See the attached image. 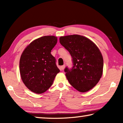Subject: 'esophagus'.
<instances>
[{
  "mask_svg": "<svg viewBox=\"0 0 123 123\" xmlns=\"http://www.w3.org/2000/svg\"><path fill=\"white\" fill-rule=\"evenodd\" d=\"M64 68H65V65H63L61 66V70H63L64 69Z\"/></svg>",
  "mask_w": 123,
  "mask_h": 123,
  "instance_id": "34e87169",
  "label": "esophagus"
}]
</instances>
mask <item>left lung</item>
Segmentation results:
<instances>
[{
	"instance_id": "left-lung-1",
	"label": "left lung",
	"mask_w": 123,
	"mask_h": 123,
	"mask_svg": "<svg viewBox=\"0 0 123 123\" xmlns=\"http://www.w3.org/2000/svg\"><path fill=\"white\" fill-rule=\"evenodd\" d=\"M60 43L72 57V68L64 69L70 84L80 92L93 88L103 72V57L98 48L89 39L79 35L60 37Z\"/></svg>"
}]
</instances>
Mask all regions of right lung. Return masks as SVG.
<instances>
[{
	"label": "right lung",
	"instance_id": "right-lung-1",
	"mask_svg": "<svg viewBox=\"0 0 123 123\" xmlns=\"http://www.w3.org/2000/svg\"><path fill=\"white\" fill-rule=\"evenodd\" d=\"M57 42V37L45 36L32 41L23 52L19 70L23 82L36 94L47 91L60 69L51 51Z\"/></svg>",
	"mask_w": 123,
	"mask_h": 123
}]
</instances>
